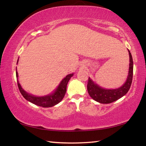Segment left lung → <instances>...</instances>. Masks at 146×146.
Wrapping results in <instances>:
<instances>
[{"label": "left lung", "mask_w": 146, "mask_h": 146, "mask_svg": "<svg viewBox=\"0 0 146 146\" xmlns=\"http://www.w3.org/2000/svg\"><path fill=\"white\" fill-rule=\"evenodd\" d=\"M129 55V73L125 82L122 86L115 90H106L100 87L89 77L87 89L90 97L97 102L101 104H110L119 99L126 94L129 90L133 80V62L132 55L128 49Z\"/></svg>", "instance_id": "1"}]
</instances>
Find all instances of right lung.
Instances as JSON below:
<instances>
[{
	"label": "right lung",
	"instance_id": "right-lung-1",
	"mask_svg": "<svg viewBox=\"0 0 146 146\" xmlns=\"http://www.w3.org/2000/svg\"><path fill=\"white\" fill-rule=\"evenodd\" d=\"M19 60V59H18ZM18 63V61H17ZM73 73L70 74L64 78L61 81L60 84L56 88V90L55 91L53 94L46 96H44V97H35L30 94L26 92L23 88H22L21 84H19V82L17 79V84H18V87L19 89V91L23 97L25 98L29 102L34 104L36 106H40V107L43 108H50L52 106H55L60 101L63 99L65 94L66 92V88H67V84L71 78V76H73ZM16 76L18 78V73L16 70Z\"/></svg>",
	"mask_w": 146,
	"mask_h": 146
}]
</instances>
